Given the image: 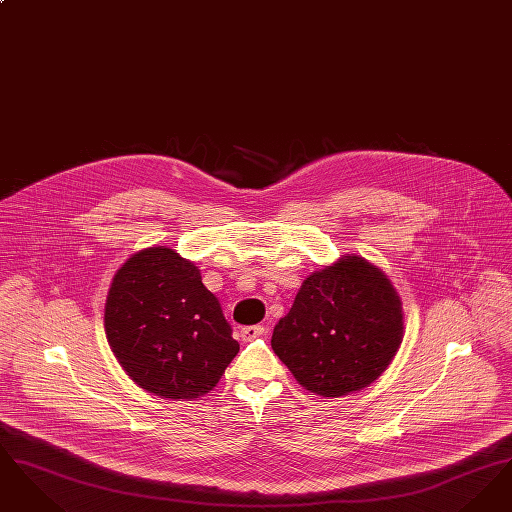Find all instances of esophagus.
Returning a JSON list of instances; mask_svg holds the SVG:
<instances>
[{
    "mask_svg": "<svg viewBox=\"0 0 512 512\" xmlns=\"http://www.w3.org/2000/svg\"><path fill=\"white\" fill-rule=\"evenodd\" d=\"M263 334H265V326H261V324H253V326H244L242 328V340L244 341L255 340V338H259Z\"/></svg>",
    "mask_w": 512,
    "mask_h": 512,
    "instance_id": "esophagus-1",
    "label": "esophagus"
}]
</instances>
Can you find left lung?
I'll return each instance as SVG.
<instances>
[{
	"mask_svg": "<svg viewBox=\"0 0 512 512\" xmlns=\"http://www.w3.org/2000/svg\"><path fill=\"white\" fill-rule=\"evenodd\" d=\"M403 340V313L390 280L361 257L311 274L270 345L295 380L324 397L370 386Z\"/></svg>",
	"mask_w": 512,
	"mask_h": 512,
	"instance_id": "8db88e82",
	"label": "left lung"
}]
</instances>
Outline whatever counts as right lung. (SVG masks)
<instances>
[{
	"instance_id": "right-lung-1",
	"label": "right lung",
	"mask_w": 512,
	"mask_h": 512,
	"mask_svg": "<svg viewBox=\"0 0 512 512\" xmlns=\"http://www.w3.org/2000/svg\"><path fill=\"white\" fill-rule=\"evenodd\" d=\"M105 334L126 374L167 399L213 390L240 351L215 293L169 247L144 249L117 270Z\"/></svg>"
}]
</instances>
